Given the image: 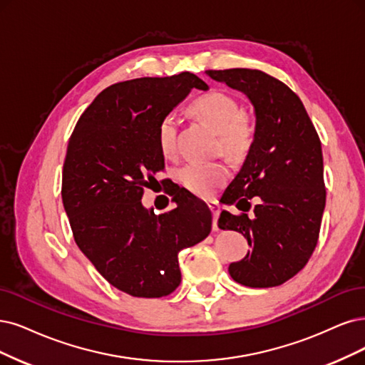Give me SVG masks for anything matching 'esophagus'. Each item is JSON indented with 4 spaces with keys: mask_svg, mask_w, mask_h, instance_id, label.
Masks as SVG:
<instances>
[{
    "mask_svg": "<svg viewBox=\"0 0 365 365\" xmlns=\"http://www.w3.org/2000/svg\"><path fill=\"white\" fill-rule=\"evenodd\" d=\"M209 209L212 210L213 215V230H218V218H220V213H221V206L218 201H209Z\"/></svg>",
    "mask_w": 365,
    "mask_h": 365,
    "instance_id": "esophagus-1",
    "label": "esophagus"
}]
</instances>
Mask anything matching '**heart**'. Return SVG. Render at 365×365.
I'll use <instances>...</instances> for the list:
<instances>
[{
  "mask_svg": "<svg viewBox=\"0 0 365 365\" xmlns=\"http://www.w3.org/2000/svg\"><path fill=\"white\" fill-rule=\"evenodd\" d=\"M191 113L209 130L218 135L220 150L228 156H242L247 153L252 143L254 126L251 118L242 113L240 105L225 93L207 91L200 94L191 103ZM178 125L175 118L168 114L158 126V144L165 156L175 153ZM180 180L198 195H209L215 187L222 185L228 171L222 164H190L180 171Z\"/></svg>",
  "mask_w": 365,
  "mask_h": 365,
  "instance_id": "1",
  "label": "heart"
}]
</instances>
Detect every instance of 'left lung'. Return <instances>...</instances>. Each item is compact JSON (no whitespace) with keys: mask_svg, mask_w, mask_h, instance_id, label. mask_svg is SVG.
Segmentation results:
<instances>
[{"mask_svg":"<svg viewBox=\"0 0 365 365\" xmlns=\"http://www.w3.org/2000/svg\"><path fill=\"white\" fill-rule=\"evenodd\" d=\"M206 73L245 93L255 111L248 155L221 198L242 213L224 210L218 227L242 233L251 247L228 272L247 287L279 286L308 263L319 240L327 203L320 138L298 94L277 78L255 69Z\"/></svg>","mask_w":365,"mask_h":365,"instance_id":"left-lung-1","label":"left lung"}]
</instances>
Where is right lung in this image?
Masks as SVG:
<instances>
[{
    "label": "right lung",
    "mask_w": 365,
    "mask_h": 365,
    "mask_svg": "<svg viewBox=\"0 0 365 365\" xmlns=\"http://www.w3.org/2000/svg\"><path fill=\"white\" fill-rule=\"evenodd\" d=\"M207 84L190 72L138 78L101 91L79 117L63 165L61 197L76 245L115 289L162 298L179 287V252L205 240L212 213L179 191L162 215L141 205L144 187L164 170L158 126L191 88Z\"/></svg>",
    "instance_id": "right-lung-1"
}]
</instances>
